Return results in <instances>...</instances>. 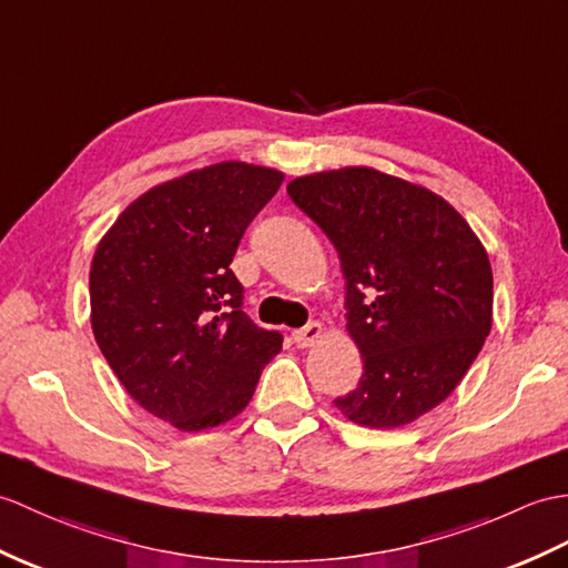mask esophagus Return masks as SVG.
I'll return each instance as SVG.
<instances>
[{"label": "esophagus", "instance_id": "34e87169", "mask_svg": "<svg viewBox=\"0 0 568 568\" xmlns=\"http://www.w3.org/2000/svg\"><path fill=\"white\" fill-rule=\"evenodd\" d=\"M322 336V324L320 322H310L307 326H302V328H295L293 332V341H295V346L297 348H307V346H312L316 338Z\"/></svg>", "mask_w": 568, "mask_h": 568}]
</instances>
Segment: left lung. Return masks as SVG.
<instances>
[{
	"mask_svg": "<svg viewBox=\"0 0 568 568\" xmlns=\"http://www.w3.org/2000/svg\"><path fill=\"white\" fill-rule=\"evenodd\" d=\"M287 193L346 278L363 375L336 408L367 428L412 424L450 397L491 332L486 248L440 195L371 166L300 176Z\"/></svg>",
	"mask_w": 568,
	"mask_h": 568,
	"instance_id": "left-lung-1",
	"label": "left lung"
}]
</instances>
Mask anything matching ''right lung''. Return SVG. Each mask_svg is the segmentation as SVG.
I'll return each instance as SVG.
<instances>
[{
    "label": "right lung",
    "mask_w": 568,
    "mask_h": 568,
    "mask_svg": "<svg viewBox=\"0 0 568 568\" xmlns=\"http://www.w3.org/2000/svg\"><path fill=\"white\" fill-rule=\"evenodd\" d=\"M281 183V171L244 162L191 171L130 203L97 246V344L130 397L179 430L234 418L283 348L248 320L230 268Z\"/></svg>",
    "instance_id": "obj_1"
}]
</instances>
